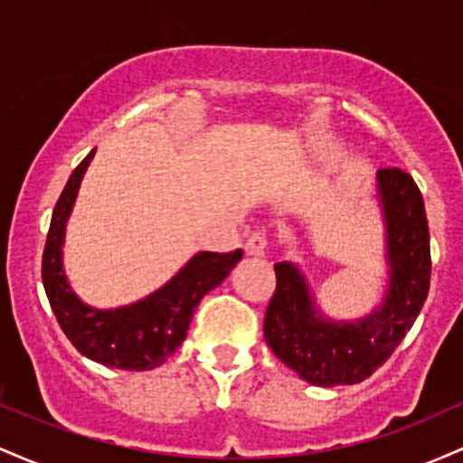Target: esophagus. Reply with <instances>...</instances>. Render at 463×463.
Returning a JSON list of instances; mask_svg holds the SVG:
<instances>
[{
    "mask_svg": "<svg viewBox=\"0 0 463 463\" xmlns=\"http://www.w3.org/2000/svg\"><path fill=\"white\" fill-rule=\"evenodd\" d=\"M268 243H269L268 232H265V231H254L252 235L248 237V241H246V252L252 254V257H263L265 250H268Z\"/></svg>",
    "mask_w": 463,
    "mask_h": 463,
    "instance_id": "esophagus-1",
    "label": "esophagus"
}]
</instances>
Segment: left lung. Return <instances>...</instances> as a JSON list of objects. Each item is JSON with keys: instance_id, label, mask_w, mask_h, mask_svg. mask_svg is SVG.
Returning a JSON list of instances; mask_svg holds the SVG:
<instances>
[{"instance_id": "1", "label": "left lung", "mask_w": 463, "mask_h": 463, "mask_svg": "<svg viewBox=\"0 0 463 463\" xmlns=\"http://www.w3.org/2000/svg\"><path fill=\"white\" fill-rule=\"evenodd\" d=\"M387 224L390 291L379 311L357 324L320 316L298 269L276 263V289L263 317L268 346L313 385H354L390 359L429 294L431 248L424 200L401 167L376 172Z\"/></svg>"}]
</instances>
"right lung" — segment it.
Listing matches in <instances>:
<instances>
[{
  "label": "right lung",
  "mask_w": 463,
  "mask_h": 463,
  "mask_svg": "<svg viewBox=\"0 0 463 463\" xmlns=\"http://www.w3.org/2000/svg\"><path fill=\"white\" fill-rule=\"evenodd\" d=\"M95 150L89 152L73 169L52 213L41 265L45 294L62 333L80 354L109 368L152 370L184 342L198 302L235 268L241 250L195 254L167 285L130 307L99 311L82 305L62 274L61 246L80 180Z\"/></svg>",
  "instance_id": "1"
}]
</instances>
